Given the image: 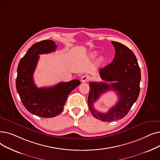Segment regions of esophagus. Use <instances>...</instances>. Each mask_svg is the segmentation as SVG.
I'll use <instances>...</instances> for the list:
<instances>
[{
	"label": "esophagus",
	"mask_w": 160,
	"mask_h": 160,
	"mask_svg": "<svg viewBox=\"0 0 160 160\" xmlns=\"http://www.w3.org/2000/svg\"><path fill=\"white\" fill-rule=\"evenodd\" d=\"M90 80H91V76L88 74L84 75L81 78V80L82 82H87L89 81Z\"/></svg>",
	"instance_id": "obj_1"
}]
</instances>
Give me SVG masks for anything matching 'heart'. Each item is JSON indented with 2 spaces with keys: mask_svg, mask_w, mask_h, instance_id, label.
Returning a JSON list of instances; mask_svg holds the SVG:
<instances>
[{
  "mask_svg": "<svg viewBox=\"0 0 160 160\" xmlns=\"http://www.w3.org/2000/svg\"><path fill=\"white\" fill-rule=\"evenodd\" d=\"M96 55H97V53H96L95 52L92 53L91 54V58H94L96 56ZM102 61H103V58H99V61H98V63L101 64Z\"/></svg>",
  "mask_w": 160,
  "mask_h": 160,
  "instance_id": "b5f03b06",
  "label": "heart"
}]
</instances>
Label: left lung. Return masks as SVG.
I'll return each mask as SVG.
<instances>
[{
    "label": "left lung",
    "instance_id": "left-lung-1",
    "mask_svg": "<svg viewBox=\"0 0 160 160\" xmlns=\"http://www.w3.org/2000/svg\"><path fill=\"white\" fill-rule=\"evenodd\" d=\"M115 49L112 62L100 69L99 74L105 82H90L88 107L95 118L102 122H113L123 118L137 101L140 92L141 70L135 54L125 45L112 41ZM110 89L117 92L119 102L107 113L96 111L93 103L100 95Z\"/></svg>",
    "mask_w": 160,
    "mask_h": 160
}]
</instances>
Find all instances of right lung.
<instances>
[{
    "label": "right lung",
    "mask_w": 160,
    "mask_h": 160,
    "mask_svg": "<svg viewBox=\"0 0 160 160\" xmlns=\"http://www.w3.org/2000/svg\"><path fill=\"white\" fill-rule=\"evenodd\" d=\"M53 40H45L34 44L20 60L16 81L17 92L23 106L29 112L42 118H53L63 109L68 95L80 84L78 80L60 82L50 88H37L33 74L39 55L56 50Z\"/></svg>",
    "instance_id": "right-lung-1"
}]
</instances>
